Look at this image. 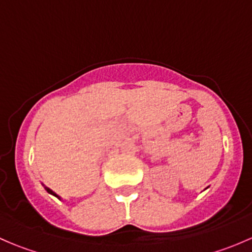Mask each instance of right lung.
<instances>
[{"label": "right lung", "mask_w": 252, "mask_h": 252, "mask_svg": "<svg viewBox=\"0 0 252 252\" xmlns=\"http://www.w3.org/2000/svg\"><path fill=\"white\" fill-rule=\"evenodd\" d=\"M42 185H44V184H42ZM44 188H45V190H46V191L48 192V194L53 195V196H56V197H57V199H58V200H62V197H61V196H58V195H57V194H56V192H55V191H52V190H51V189H50V188L45 187V185H44Z\"/></svg>", "instance_id": "1"}]
</instances>
